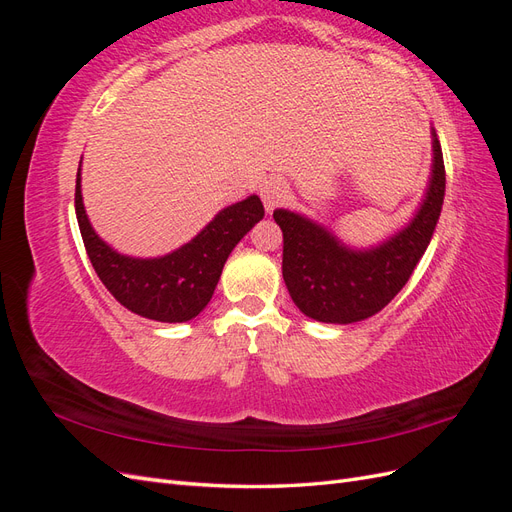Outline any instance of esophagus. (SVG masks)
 I'll return each mask as SVG.
<instances>
[{"label": "esophagus", "mask_w": 512, "mask_h": 512, "mask_svg": "<svg viewBox=\"0 0 512 512\" xmlns=\"http://www.w3.org/2000/svg\"><path fill=\"white\" fill-rule=\"evenodd\" d=\"M286 196H288L286 181L273 177V179H267L265 183H262L260 198H262V203H265L267 211H273L277 205L284 203Z\"/></svg>", "instance_id": "obj_1"}]
</instances>
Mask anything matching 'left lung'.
<instances>
[{"mask_svg": "<svg viewBox=\"0 0 512 512\" xmlns=\"http://www.w3.org/2000/svg\"><path fill=\"white\" fill-rule=\"evenodd\" d=\"M442 147L433 132V175L414 220L376 250L352 252L329 230L277 209L284 235L282 275L301 312L320 322L350 324L378 314L406 286L436 230L444 203Z\"/></svg>", "mask_w": 512, "mask_h": 512, "instance_id": "1", "label": "left lung"}]
</instances>
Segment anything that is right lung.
<instances>
[{"label":"right lung","mask_w":512,"mask_h":512,"mask_svg":"<svg viewBox=\"0 0 512 512\" xmlns=\"http://www.w3.org/2000/svg\"><path fill=\"white\" fill-rule=\"evenodd\" d=\"M74 209L100 282L130 312L158 322H185L203 312L232 247L265 215L260 198L250 196L220 211L177 252L143 260L117 254L91 228L81 196V168L76 173Z\"/></svg>","instance_id":"add662e5"}]
</instances>
